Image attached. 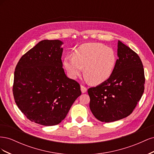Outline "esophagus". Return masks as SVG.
<instances>
[{
  "label": "esophagus",
  "mask_w": 154,
  "mask_h": 154,
  "mask_svg": "<svg viewBox=\"0 0 154 154\" xmlns=\"http://www.w3.org/2000/svg\"><path fill=\"white\" fill-rule=\"evenodd\" d=\"M87 88L84 86L83 85H81V91H82V93H85L87 92Z\"/></svg>",
  "instance_id": "esophagus-1"
}]
</instances>
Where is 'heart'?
I'll return each mask as SVG.
<instances>
[{
    "mask_svg": "<svg viewBox=\"0 0 154 154\" xmlns=\"http://www.w3.org/2000/svg\"><path fill=\"white\" fill-rule=\"evenodd\" d=\"M116 62L117 57L112 48L99 43H87L74 50L73 57H65L63 63L69 78L76 79L83 68L85 80L99 85L111 77Z\"/></svg>",
    "mask_w": 154,
    "mask_h": 154,
    "instance_id": "obj_1",
    "label": "heart"
}]
</instances>
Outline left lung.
Here are the masks:
<instances>
[{"mask_svg":"<svg viewBox=\"0 0 154 154\" xmlns=\"http://www.w3.org/2000/svg\"><path fill=\"white\" fill-rule=\"evenodd\" d=\"M118 57L109 80L88 89L90 109L102 122H113L127 117L144 92V69L137 54L118 40Z\"/></svg>","mask_w":154,"mask_h":154,"instance_id":"1","label":"left lung"}]
</instances>
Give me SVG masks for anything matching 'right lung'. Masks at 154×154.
Listing matches in <instances>:
<instances>
[{
	"label": "right lung",
	"mask_w": 154,
	"mask_h": 154,
	"mask_svg": "<svg viewBox=\"0 0 154 154\" xmlns=\"http://www.w3.org/2000/svg\"><path fill=\"white\" fill-rule=\"evenodd\" d=\"M63 43L44 40L22 56L15 73L13 92L22 112L44 126L59 124L82 94L80 85L65 74Z\"/></svg>",
	"instance_id": "1"
}]
</instances>
